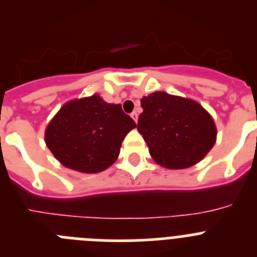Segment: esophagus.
<instances>
[{"label":"esophagus","instance_id":"1","mask_svg":"<svg viewBox=\"0 0 257 257\" xmlns=\"http://www.w3.org/2000/svg\"><path fill=\"white\" fill-rule=\"evenodd\" d=\"M131 117H133L134 121L138 122V118H139V113H138V112H136V110H135V112L131 113Z\"/></svg>","mask_w":257,"mask_h":257}]
</instances>
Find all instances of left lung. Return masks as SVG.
I'll use <instances>...</instances> for the list:
<instances>
[{
  "label": "left lung",
  "mask_w": 257,
  "mask_h": 257,
  "mask_svg": "<svg viewBox=\"0 0 257 257\" xmlns=\"http://www.w3.org/2000/svg\"><path fill=\"white\" fill-rule=\"evenodd\" d=\"M140 103L138 131L162 167L188 169L203 160L216 143L213 118L197 101L156 91Z\"/></svg>",
  "instance_id": "obj_1"
}]
</instances>
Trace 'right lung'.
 Listing matches in <instances>:
<instances>
[{
    "instance_id": "obj_1",
    "label": "right lung",
    "mask_w": 257,
    "mask_h": 257,
    "mask_svg": "<svg viewBox=\"0 0 257 257\" xmlns=\"http://www.w3.org/2000/svg\"><path fill=\"white\" fill-rule=\"evenodd\" d=\"M121 104H109L97 94L61 106L45 130V143L67 169L96 174L115 162L124 136L135 128Z\"/></svg>"
}]
</instances>
